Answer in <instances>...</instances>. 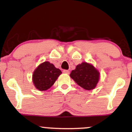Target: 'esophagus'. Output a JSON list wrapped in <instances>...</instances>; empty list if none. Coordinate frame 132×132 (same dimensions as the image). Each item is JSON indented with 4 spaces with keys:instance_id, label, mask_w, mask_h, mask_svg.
Returning <instances> with one entry per match:
<instances>
[{
    "instance_id": "1",
    "label": "esophagus",
    "mask_w": 132,
    "mask_h": 132,
    "mask_svg": "<svg viewBox=\"0 0 132 132\" xmlns=\"http://www.w3.org/2000/svg\"><path fill=\"white\" fill-rule=\"evenodd\" d=\"M63 72L65 74H67V75H69V74L70 73L69 71H68V70H63Z\"/></svg>"
}]
</instances>
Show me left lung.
<instances>
[{
    "mask_svg": "<svg viewBox=\"0 0 132 132\" xmlns=\"http://www.w3.org/2000/svg\"><path fill=\"white\" fill-rule=\"evenodd\" d=\"M71 78L86 90L94 89L99 79V72L92 64L82 63L71 71Z\"/></svg>",
    "mask_w": 132,
    "mask_h": 132,
    "instance_id": "obj_1",
    "label": "left lung"
}]
</instances>
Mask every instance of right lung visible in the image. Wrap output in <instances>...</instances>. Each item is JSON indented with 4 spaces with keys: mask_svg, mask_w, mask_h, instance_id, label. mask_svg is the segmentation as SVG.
<instances>
[{
    "mask_svg": "<svg viewBox=\"0 0 132 132\" xmlns=\"http://www.w3.org/2000/svg\"><path fill=\"white\" fill-rule=\"evenodd\" d=\"M62 73L52 63L45 61L36 68L33 74V82L39 90H46L54 84L58 76Z\"/></svg>",
    "mask_w": 132,
    "mask_h": 132,
    "instance_id": "obj_1",
    "label": "right lung"
}]
</instances>
